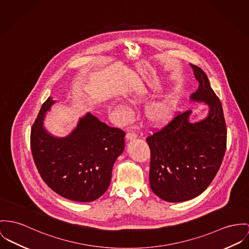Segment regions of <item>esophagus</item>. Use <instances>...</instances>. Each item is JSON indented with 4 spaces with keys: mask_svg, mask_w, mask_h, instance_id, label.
Listing matches in <instances>:
<instances>
[{
    "mask_svg": "<svg viewBox=\"0 0 249 249\" xmlns=\"http://www.w3.org/2000/svg\"><path fill=\"white\" fill-rule=\"evenodd\" d=\"M137 137V134H134L133 131H129L127 134H126V139L128 141H131V140H134Z\"/></svg>",
    "mask_w": 249,
    "mask_h": 249,
    "instance_id": "1",
    "label": "esophagus"
}]
</instances>
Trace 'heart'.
<instances>
[{
	"mask_svg": "<svg viewBox=\"0 0 249 249\" xmlns=\"http://www.w3.org/2000/svg\"><path fill=\"white\" fill-rule=\"evenodd\" d=\"M149 97L146 89H140L126 97L127 101L132 104H137L145 101ZM177 102L172 96H166L160 99L153 100L146 105L143 111L145 121L151 126H162L170 122L176 113ZM111 113L115 119L121 123L127 122L131 117V111L122 103L116 102L111 106Z\"/></svg>",
	"mask_w": 249,
	"mask_h": 249,
	"instance_id": "obj_1",
	"label": "heart"
}]
</instances>
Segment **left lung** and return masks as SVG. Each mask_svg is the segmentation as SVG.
<instances>
[{
	"instance_id": "left-lung-1",
	"label": "left lung",
	"mask_w": 249,
	"mask_h": 249,
	"mask_svg": "<svg viewBox=\"0 0 249 249\" xmlns=\"http://www.w3.org/2000/svg\"><path fill=\"white\" fill-rule=\"evenodd\" d=\"M190 65L199 82L191 101L203 102L209 108L208 114L192 122V111L189 110L146 139L152 155L151 189L171 203L189 201L205 192L219 171L227 148L222 104L205 72Z\"/></svg>"
}]
</instances>
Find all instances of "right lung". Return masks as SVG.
<instances>
[{"mask_svg":"<svg viewBox=\"0 0 249 249\" xmlns=\"http://www.w3.org/2000/svg\"><path fill=\"white\" fill-rule=\"evenodd\" d=\"M55 102L47 98L32 126L30 143L36 167L42 180L60 196L76 202L95 201L110 186L115 160L124 151L125 133L86 113L67 136H55L43 125Z\"/></svg>","mask_w":249,"mask_h":249,"instance_id":"right-lung-1","label":"right lung"}]
</instances>
